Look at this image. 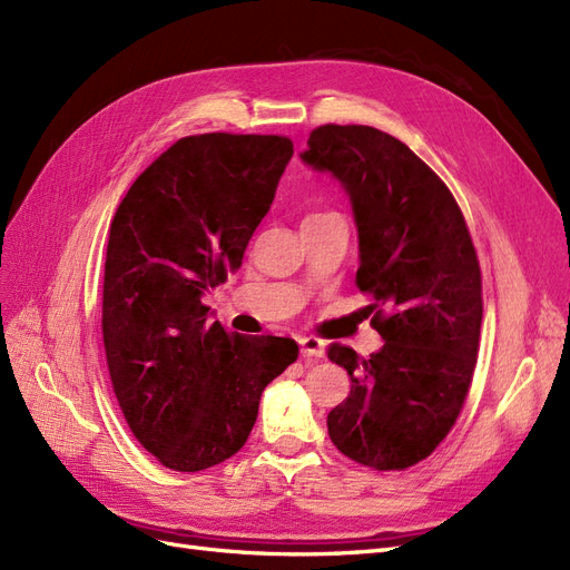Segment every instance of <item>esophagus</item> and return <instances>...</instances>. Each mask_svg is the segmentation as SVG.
I'll return each mask as SVG.
<instances>
[{"instance_id":"34e87169","label":"esophagus","mask_w":570,"mask_h":570,"mask_svg":"<svg viewBox=\"0 0 570 570\" xmlns=\"http://www.w3.org/2000/svg\"><path fill=\"white\" fill-rule=\"evenodd\" d=\"M297 342H299V354L304 358H321L325 354V342L314 335H304Z\"/></svg>"}]
</instances>
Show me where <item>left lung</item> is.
Segmentation results:
<instances>
[{"instance_id":"8db88e82","label":"left lung","mask_w":570,"mask_h":570,"mask_svg":"<svg viewBox=\"0 0 570 570\" xmlns=\"http://www.w3.org/2000/svg\"><path fill=\"white\" fill-rule=\"evenodd\" d=\"M299 154L347 193L358 233L356 285L375 304L385 344L368 358L333 342L327 358L352 390L327 413L337 450L375 471L435 452L469 394L482 285L456 199L396 137L371 126H321Z\"/></svg>"}]
</instances>
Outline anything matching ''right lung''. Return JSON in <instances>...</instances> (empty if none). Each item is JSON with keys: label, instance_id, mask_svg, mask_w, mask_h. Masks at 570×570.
Segmentation results:
<instances>
[{"label": "right lung", "instance_id": "1", "mask_svg": "<svg viewBox=\"0 0 570 570\" xmlns=\"http://www.w3.org/2000/svg\"><path fill=\"white\" fill-rule=\"evenodd\" d=\"M281 135L183 137L142 170L109 228L101 333L120 411L166 469L195 473L247 442L264 387L299 347L209 321L202 297L243 266L289 164Z\"/></svg>", "mask_w": 570, "mask_h": 570}]
</instances>
